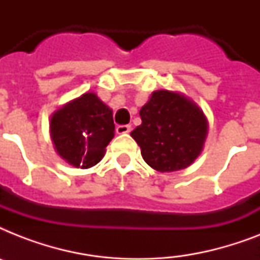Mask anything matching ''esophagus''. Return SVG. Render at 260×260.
<instances>
[{
  "mask_svg": "<svg viewBox=\"0 0 260 260\" xmlns=\"http://www.w3.org/2000/svg\"><path fill=\"white\" fill-rule=\"evenodd\" d=\"M131 125H118L117 128H116V132H117L118 135H126L129 134L131 132Z\"/></svg>",
  "mask_w": 260,
  "mask_h": 260,
  "instance_id": "34e87169",
  "label": "esophagus"
}]
</instances>
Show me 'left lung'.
I'll use <instances>...</instances> for the list:
<instances>
[{"mask_svg": "<svg viewBox=\"0 0 260 260\" xmlns=\"http://www.w3.org/2000/svg\"><path fill=\"white\" fill-rule=\"evenodd\" d=\"M139 114L142 124L131 136L154 170H183L200 156L208 136V118L193 100L174 90H156Z\"/></svg>", "mask_w": 260, "mask_h": 260, "instance_id": "8db88e82", "label": "left lung"}]
</instances>
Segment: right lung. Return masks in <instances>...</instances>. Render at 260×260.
I'll return each mask as SVG.
<instances>
[{"mask_svg": "<svg viewBox=\"0 0 260 260\" xmlns=\"http://www.w3.org/2000/svg\"><path fill=\"white\" fill-rule=\"evenodd\" d=\"M50 135L56 154L74 167L95 166L114 138L113 110L93 91L52 113Z\"/></svg>", "mask_w": 260, "mask_h": 260, "instance_id": "add662e5", "label": "right lung"}]
</instances>
